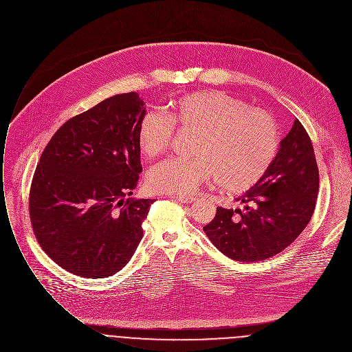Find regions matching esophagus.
<instances>
[{"label":"esophagus","instance_id":"esophagus-1","mask_svg":"<svg viewBox=\"0 0 352 352\" xmlns=\"http://www.w3.org/2000/svg\"><path fill=\"white\" fill-rule=\"evenodd\" d=\"M172 198L182 204H192L197 199L195 197H186V195H177V197H172Z\"/></svg>","mask_w":352,"mask_h":352}]
</instances>
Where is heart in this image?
I'll use <instances>...</instances> for the list:
<instances>
[{
    "label": "heart",
    "mask_w": 352,
    "mask_h": 352,
    "mask_svg": "<svg viewBox=\"0 0 352 352\" xmlns=\"http://www.w3.org/2000/svg\"><path fill=\"white\" fill-rule=\"evenodd\" d=\"M175 125L199 129L192 158H170L151 168L147 187L161 194H192L217 177L220 188L241 194L256 186L280 148L274 118L223 91L201 90L175 100L169 116L147 111L138 122L136 143L154 160L170 147Z\"/></svg>",
    "instance_id": "obj_1"
}]
</instances>
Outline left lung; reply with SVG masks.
I'll use <instances>...</instances> for the list:
<instances>
[{
  "label": "left lung",
  "mask_w": 352,
  "mask_h": 352,
  "mask_svg": "<svg viewBox=\"0 0 352 352\" xmlns=\"http://www.w3.org/2000/svg\"><path fill=\"white\" fill-rule=\"evenodd\" d=\"M320 175L310 136L296 118L280 142L278 153L262 180L243 194V209L217 208L204 227L210 241L240 262L270 258L287 248L314 213Z\"/></svg>",
  "instance_id": "8db88e82"
}]
</instances>
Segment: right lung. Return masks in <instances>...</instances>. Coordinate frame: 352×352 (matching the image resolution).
<instances>
[{
    "mask_svg": "<svg viewBox=\"0 0 352 352\" xmlns=\"http://www.w3.org/2000/svg\"><path fill=\"white\" fill-rule=\"evenodd\" d=\"M143 105L136 93L113 96L64 122L41 155L30 219L42 250L69 273H118L143 236L154 199L128 198L142 172L136 126Z\"/></svg>",
    "mask_w": 352,
    "mask_h": 352,
    "instance_id": "right-lung-1",
    "label": "right lung"
}]
</instances>
